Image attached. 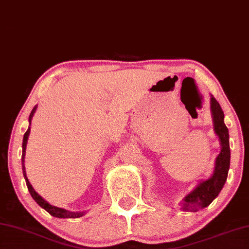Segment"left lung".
Listing matches in <instances>:
<instances>
[{
  "mask_svg": "<svg viewBox=\"0 0 249 249\" xmlns=\"http://www.w3.org/2000/svg\"><path fill=\"white\" fill-rule=\"evenodd\" d=\"M211 112L214 132L219 139L220 153L215 160V167L210 178L199 180L193 191L179 203L183 212H198L207 207L224 187L231 164L230 134L224 123V112L215 97L211 95Z\"/></svg>",
  "mask_w": 249,
  "mask_h": 249,
  "instance_id": "1",
  "label": "left lung"
}]
</instances>
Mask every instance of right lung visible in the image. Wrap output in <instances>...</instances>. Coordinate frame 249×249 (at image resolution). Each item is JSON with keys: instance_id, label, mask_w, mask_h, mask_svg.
Returning <instances> with one entry per match:
<instances>
[{"instance_id": "1", "label": "right lung", "mask_w": 249, "mask_h": 249, "mask_svg": "<svg viewBox=\"0 0 249 249\" xmlns=\"http://www.w3.org/2000/svg\"><path fill=\"white\" fill-rule=\"evenodd\" d=\"M36 108H37V105H35L34 108L32 109V112H31V114H30V117H29L30 125H31V122H32L34 113L36 112ZM30 132H31V127L29 126V128H27V131L24 134V137H23V143H22V171H23V176H24V179L26 181L27 189H29L31 196L33 197V199L39 205V206H41L42 208H44V210L47 213H50V214L52 216L57 217V218H78V217H82L83 215H85L86 212H70L68 210H64V208L53 206V205L47 203L42 196H39L37 193L35 192V189L33 188V186L31 185V183L29 181V178H27L26 172H25V166H24L26 144H27V140H29V136H30Z\"/></svg>"}]
</instances>
